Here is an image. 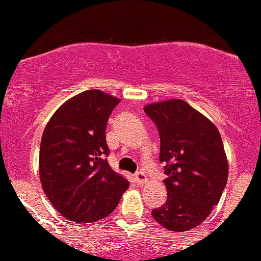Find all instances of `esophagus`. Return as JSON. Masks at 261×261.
Wrapping results in <instances>:
<instances>
[{
	"label": "esophagus",
	"mask_w": 261,
	"mask_h": 261,
	"mask_svg": "<svg viewBox=\"0 0 261 261\" xmlns=\"http://www.w3.org/2000/svg\"><path fill=\"white\" fill-rule=\"evenodd\" d=\"M135 181L139 185H143L145 182H147V176H146L143 172H137L136 174H135Z\"/></svg>",
	"instance_id": "1"
}]
</instances>
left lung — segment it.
I'll list each match as a JSON object with an SVG mask.
<instances>
[{
	"label": "left lung",
	"instance_id": "left-lung-1",
	"mask_svg": "<svg viewBox=\"0 0 261 261\" xmlns=\"http://www.w3.org/2000/svg\"><path fill=\"white\" fill-rule=\"evenodd\" d=\"M161 139L160 161L166 163L167 200L152 217L173 232L202 223L220 201L228 179V162L221 135L187 101L169 99L147 104Z\"/></svg>",
	"mask_w": 261,
	"mask_h": 261
}]
</instances>
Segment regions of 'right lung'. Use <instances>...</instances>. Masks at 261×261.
<instances>
[{
	"label": "right lung",
	"mask_w": 261,
	"mask_h": 261,
	"mask_svg": "<svg viewBox=\"0 0 261 261\" xmlns=\"http://www.w3.org/2000/svg\"><path fill=\"white\" fill-rule=\"evenodd\" d=\"M120 99L89 89L65 101L45 126L39 176L58 212L77 223H91L114 211L128 181L107 161L106 128Z\"/></svg>",
	"instance_id": "right-lung-1"
}]
</instances>
